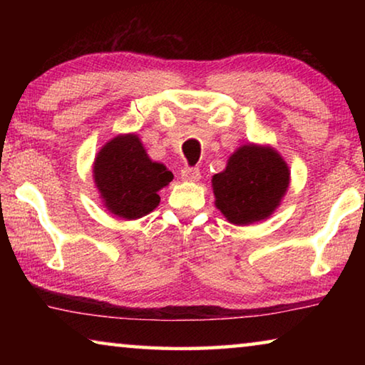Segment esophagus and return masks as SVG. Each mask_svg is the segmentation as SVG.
I'll use <instances>...</instances> for the list:
<instances>
[{"mask_svg": "<svg viewBox=\"0 0 365 365\" xmlns=\"http://www.w3.org/2000/svg\"><path fill=\"white\" fill-rule=\"evenodd\" d=\"M182 178L187 182H197L201 178V172L197 168H183Z\"/></svg>", "mask_w": 365, "mask_h": 365, "instance_id": "esophagus-1", "label": "esophagus"}]
</instances>
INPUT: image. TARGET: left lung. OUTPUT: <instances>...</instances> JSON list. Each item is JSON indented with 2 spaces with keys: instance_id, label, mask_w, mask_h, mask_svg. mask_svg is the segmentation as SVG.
<instances>
[{
  "instance_id": "obj_1",
  "label": "left lung",
  "mask_w": 365,
  "mask_h": 365,
  "mask_svg": "<svg viewBox=\"0 0 365 365\" xmlns=\"http://www.w3.org/2000/svg\"><path fill=\"white\" fill-rule=\"evenodd\" d=\"M288 183L289 170L279 153L245 145L212 178L215 206L232 224L248 225L275 211Z\"/></svg>"
}]
</instances>
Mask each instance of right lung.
Returning a JSON list of instances; mask_svg holds the SVG:
<instances>
[{
	"mask_svg": "<svg viewBox=\"0 0 365 365\" xmlns=\"http://www.w3.org/2000/svg\"><path fill=\"white\" fill-rule=\"evenodd\" d=\"M95 183L104 205L122 219H138L159 205L158 191L174 175L148 158L137 135H120L98 153Z\"/></svg>",
	"mask_w": 365,
	"mask_h": 365,
	"instance_id": "right-lung-1",
	"label": "right lung"
}]
</instances>
